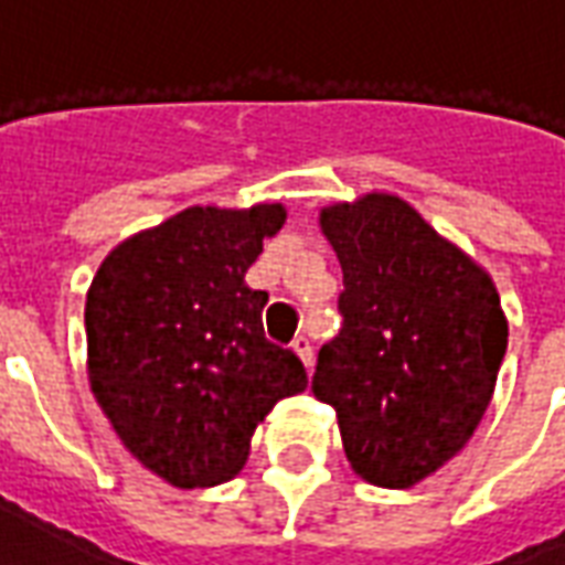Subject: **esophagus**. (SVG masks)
<instances>
[{
  "label": "esophagus",
  "mask_w": 565,
  "mask_h": 565,
  "mask_svg": "<svg viewBox=\"0 0 565 565\" xmlns=\"http://www.w3.org/2000/svg\"><path fill=\"white\" fill-rule=\"evenodd\" d=\"M294 351H296V356L302 360V366L311 369V363H315V351H311V342H308V335H296Z\"/></svg>",
  "instance_id": "1"
}]
</instances>
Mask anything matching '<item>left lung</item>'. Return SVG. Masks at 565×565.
<instances>
[{"label":"left lung","mask_w":565,"mask_h":565,"mask_svg":"<svg viewBox=\"0 0 565 565\" xmlns=\"http://www.w3.org/2000/svg\"><path fill=\"white\" fill-rule=\"evenodd\" d=\"M342 263V330L311 391L335 408L363 481L405 490L460 454L493 399L509 320L493 278L405 199L366 193L320 209Z\"/></svg>","instance_id":"1"}]
</instances>
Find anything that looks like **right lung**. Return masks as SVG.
<instances>
[{
    "label": "right lung",
    "mask_w": 565,
    "mask_h": 565,
    "mask_svg": "<svg viewBox=\"0 0 565 565\" xmlns=\"http://www.w3.org/2000/svg\"><path fill=\"white\" fill-rule=\"evenodd\" d=\"M284 221L281 202L193 205L129 235L93 275L90 391L124 448L172 487L230 481L257 424L308 387L299 356L263 332L269 294L245 284Z\"/></svg>",
    "instance_id": "obj_1"
}]
</instances>
